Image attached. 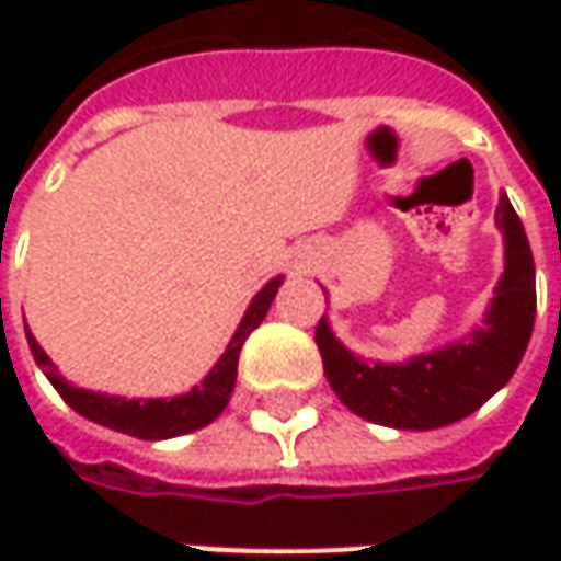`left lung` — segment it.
I'll list each match as a JSON object with an SVG mask.
<instances>
[{"label": "left lung", "instance_id": "left-lung-1", "mask_svg": "<svg viewBox=\"0 0 561 561\" xmlns=\"http://www.w3.org/2000/svg\"><path fill=\"white\" fill-rule=\"evenodd\" d=\"M496 227L506 247L503 274L484 321L471 334L405 362H377L346 350L331 331L328 314H321L314 343L324 358V375L350 412L397 431H434L468 419L506 387L528 350L537 287L528 233L506 193H500Z\"/></svg>", "mask_w": 561, "mask_h": 561}]
</instances>
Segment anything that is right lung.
Masks as SVG:
<instances>
[{
  "instance_id": "obj_1",
  "label": "right lung",
  "mask_w": 561,
  "mask_h": 561,
  "mask_svg": "<svg viewBox=\"0 0 561 561\" xmlns=\"http://www.w3.org/2000/svg\"><path fill=\"white\" fill-rule=\"evenodd\" d=\"M284 284V277H271L262 290L252 296L247 314L240 321V328L233 331L227 350L221 358L215 362V368L181 397L171 399H127V397H108V393H93L68 383L65 377L55 371V362L46 356V350L36 343V336L27 331V343L36 358V365L43 368V375L49 377L58 397L65 399L77 415L96 421L102 427H112L121 434H130L137 440H168V437H181L190 431H199L205 424L218 419L230 402L233 383H237V362H240V350L247 343V336L262 324V318L268 314L271 302L277 296V287Z\"/></svg>"
}]
</instances>
